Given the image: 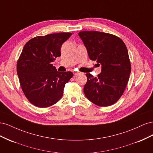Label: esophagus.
<instances>
[{"label":"esophagus","mask_w":153,"mask_h":153,"mask_svg":"<svg viewBox=\"0 0 153 153\" xmlns=\"http://www.w3.org/2000/svg\"><path fill=\"white\" fill-rule=\"evenodd\" d=\"M73 74H74V75H75V76H76V75H79V74H80V72H76V71H74V72H73Z\"/></svg>","instance_id":"1"}]
</instances>
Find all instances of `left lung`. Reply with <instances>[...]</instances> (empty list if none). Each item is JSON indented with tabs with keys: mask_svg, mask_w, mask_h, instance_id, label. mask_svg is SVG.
<instances>
[{
	"mask_svg": "<svg viewBox=\"0 0 153 153\" xmlns=\"http://www.w3.org/2000/svg\"><path fill=\"white\" fill-rule=\"evenodd\" d=\"M78 36L89 59L101 65V72L97 78L86 74L84 94L96 105H112L123 95L130 75L131 64L126 45L119 37L102 32L81 31Z\"/></svg>",
	"mask_w": 153,
	"mask_h": 153,
	"instance_id": "obj_1",
	"label": "left lung"
}]
</instances>
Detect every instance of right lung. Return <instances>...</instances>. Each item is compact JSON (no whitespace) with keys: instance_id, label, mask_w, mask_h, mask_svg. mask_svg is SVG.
<instances>
[{"instance_id":"1","label":"right lung","mask_w":153,"mask_h":153,"mask_svg":"<svg viewBox=\"0 0 153 153\" xmlns=\"http://www.w3.org/2000/svg\"><path fill=\"white\" fill-rule=\"evenodd\" d=\"M71 35L61 32L37 36L25 45L16 70L22 89L32 105L46 108L61 99L64 86L73 74L57 71L52 63L61 56L62 45Z\"/></svg>"}]
</instances>
